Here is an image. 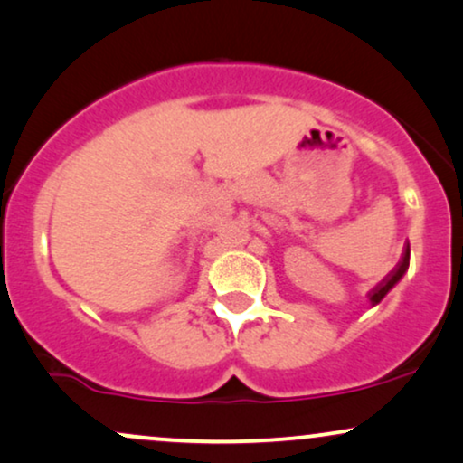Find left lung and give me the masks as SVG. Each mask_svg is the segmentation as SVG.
Wrapping results in <instances>:
<instances>
[{
    "mask_svg": "<svg viewBox=\"0 0 463 463\" xmlns=\"http://www.w3.org/2000/svg\"><path fill=\"white\" fill-rule=\"evenodd\" d=\"M408 267H410V243H408V246H405V250H403V256H401L399 265L394 267V269L391 271V274H388L386 278H383V280L380 282V285H377V287L373 288V291L369 293V299H371V304H373V306L380 304L382 299L386 298L388 291H391V288H392L394 285H397V282L401 280V278H403L405 271H408Z\"/></svg>",
    "mask_w": 463,
    "mask_h": 463,
    "instance_id": "obj_1",
    "label": "left lung"
}]
</instances>
